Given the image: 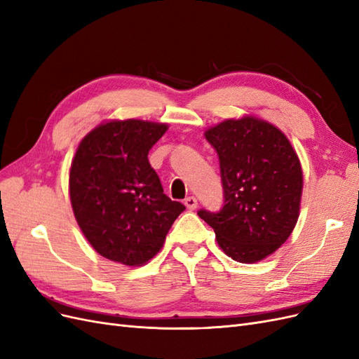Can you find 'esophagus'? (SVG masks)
I'll return each mask as SVG.
<instances>
[{"label": "esophagus", "mask_w": 359, "mask_h": 359, "mask_svg": "<svg viewBox=\"0 0 359 359\" xmlns=\"http://www.w3.org/2000/svg\"><path fill=\"white\" fill-rule=\"evenodd\" d=\"M184 205L187 206V210L193 211V210L198 208V201H196V198L189 196V198H186V201H184Z\"/></svg>", "instance_id": "obj_1"}]
</instances>
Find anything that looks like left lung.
I'll use <instances>...</instances> for the list:
<instances>
[{
    "mask_svg": "<svg viewBox=\"0 0 359 359\" xmlns=\"http://www.w3.org/2000/svg\"><path fill=\"white\" fill-rule=\"evenodd\" d=\"M205 137L219 154L224 205L198 214L227 256L256 264L285 244L298 222L299 157L278 127L255 115L224 119Z\"/></svg>",
    "mask_w": 359,
    "mask_h": 359,
    "instance_id": "obj_1",
    "label": "left lung"
}]
</instances>
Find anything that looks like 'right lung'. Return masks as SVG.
Returning <instances> with one entry per match:
<instances>
[{"label": "right lung", "mask_w": 359, "mask_h": 359, "mask_svg": "<svg viewBox=\"0 0 359 359\" xmlns=\"http://www.w3.org/2000/svg\"><path fill=\"white\" fill-rule=\"evenodd\" d=\"M168 128L166 123L111 119L86 133L76 149L69 173L74 219L95 252L114 262L147 264L186 210L163 193L148 161Z\"/></svg>", "instance_id": "right-lung-1"}]
</instances>
